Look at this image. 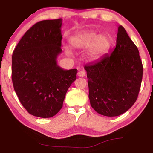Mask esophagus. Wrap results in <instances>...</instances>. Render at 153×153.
Segmentation results:
<instances>
[{
	"instance_id": "34e87169",
	"label": "esophagus",
	"mask_w": 153,
	"mask_h": 153,
	"mask_svg": "<svg viewBox=\"0 0 153 153\" xmlns=\"http://www.w3.org/2000/svg\"><path fill=\"white\" fill-rule=\"evenodd\" d=\"M77 75L80 77H83L85 76V72L83 70H80L79 71L78 73H77Z\"/></svg>"
}]
</instances>
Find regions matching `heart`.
Here are the masks:
<instances>
[{
  "label": "heart",
  "instance_id": "b5f03b06",
  "mask_svg": "<svg viewBox=\"0 0 153 153\" xmlns=\"http://www.w3.org/2000/svg\"><path fill=\"white\" fill-rule=\"evenodd\" d=\"M71 46L76 49L89 48L88 57L91 60L100 58L110 46L109 39L104 35H98L94 33L79 35L71 39Z\"/></svg>",
  "mask_w": 153,
  "mask_h": 153
}]
</instances>
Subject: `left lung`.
I'll return each instance as SVG.
<instances>
[{
    "mask_svg": "<svg viewBox=\"0 0 153 153\" xmlns=\"http://www.w3.org/2000/svg\"><path fill=\"white\" fill-rule=\"evenodd\" d=\"M84 69L91 105L98 114L118 116L130 108L139 95L143 65L137 46L119 26L112 51Z\"/></svg>",
    "mask_w": 153,
    "mask_h": 153,
    "instance_id": "obj_1",
    "label": "left lung"
}]
</instances>
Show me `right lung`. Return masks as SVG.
I'll return each instance as SVG.
<instances>
[{"instance_id": "add662e5", "label": "right lung", "mask_w": 153, "mask_h": 153, "mask_svg": "<svg viewBox=\"0 0 153 153\" xmlns=\"http://www.w3.org/2000/svg\"><path fill=\"white\" fill-rule=\"evenodd\" d=\"M62 19L36 23L13 51L12 80L23 106L29 114L51 118L62 107L67 91L76 79V69L58 65L61 49Z\"/></svg>"}]
</instances>
